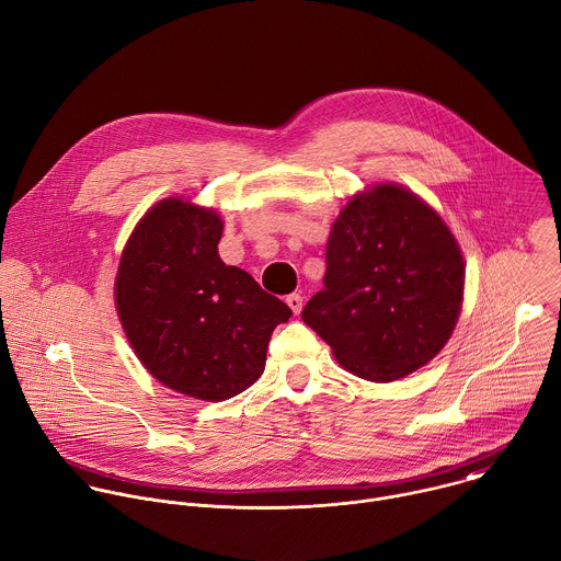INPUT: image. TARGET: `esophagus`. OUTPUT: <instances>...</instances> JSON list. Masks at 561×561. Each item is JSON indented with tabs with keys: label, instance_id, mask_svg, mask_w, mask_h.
<instances>
[{
	"label": "esophagus",
	"instance_id": "esophagus-1",
	"mask_svg": "<svg viewBox=\"0 0 561 561\" xmlns=\"http://www.w3.org/2000/svg\"><path fill=\"white\" fill-rule=\"evenodd\" d=\"M286 304H288V308H290L295 314H299V312H301V306H304V297H301L299 293H293V295L286 297Z\"/></svg>",
	"mask_w": 561,
	"mask_h": 561
}]
</instances>
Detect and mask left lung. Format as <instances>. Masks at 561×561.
Here are the masks:
<instances>
[{"label": "left lung", "mask_w": 561, "mask_h": 561, "mask_svg": "<svg viewBox=\"0 0 561 561\" xmlns=\"http://www.w3.org/2000/svg\"><path fill=\"white\" fill-rule=\"evenodd\" d=\"M325 264L301 319L352 375L399 381L449 341L465 260L443 218L405 186L381 182L350 198L330 229Z\"/></svg>", "instance_id": "left-lung-1"}]
</instances>
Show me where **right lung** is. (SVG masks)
<instances>
[{
    "label": "right lung",
    "mask_w": 561,
    "mask_h": 561,
    "mask_svg": "<svg viewBox=\"0 0 561 561\" xmlns=\"http://www.w3.org/2000/svg\"><path fill=\"white\" fill-rule=\"evenodd\" d=\"M222 220L182 198L153 205L131 231L114 299L136 356L173 392L227 401L264 371L275 325L293 310L218 255Z\"/></svg>",
    "instance_id": "1"
}]
</instances>
